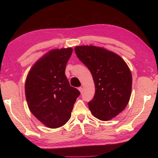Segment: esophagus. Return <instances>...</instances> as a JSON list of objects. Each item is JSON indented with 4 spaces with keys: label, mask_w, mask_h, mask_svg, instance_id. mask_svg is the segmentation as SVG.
<instances>
[{
    "label": "esophagus",
    "mask_w": 158,
    "mask_h": 158,
    "mask_svg": "<svg viewBox=\"0 0 158 158\" xmlns=\"http://www.w3.org/2000/svg\"><path fill=\"white\" fill-rule=\"evenodd\" d=\"M78 90H79V91H80V93H81V92H82V90H83V89H82L81 87H79V89H78Z\"/></svg>",
    "instance_id": "esophagus-1"
}]
</instances>
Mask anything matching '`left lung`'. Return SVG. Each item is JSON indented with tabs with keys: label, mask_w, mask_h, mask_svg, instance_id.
I'll list each match as a JSON object with an SVG mask.
<instances>
[{
	"label": "left lung",
	"mask_w": 158,
	"mask_h": 158,
	"mask_svg": "<svg viewBox=\"0 0 158 158\" xmlns=\"http://www.w3.org/2000/svg\"><path fill=\"white\" fill-rule=\"evenodd\" d=\"M74 51L94 81L95 93L89 102L90 111L100 121H109L129 102L132 84L129 67L119 55L103 47L84 45Z\"/></svg>",
	"instance_id": "obj_1"
}]
</instances>
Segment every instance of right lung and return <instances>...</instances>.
<instances>
[{
  "label": "right lung",
  "instance_id": "right-lung-1",
  "mask_svg": "<svg viewBox=\"0 0 158 158\" xmlns=\"http://www.w3.org/2000/svg\"><path fill=\"white\" fill-rule=\"evenodd\" d=\"M72 53L71 47L50 50L36 61L26 77L25 94L28 108L47 127L65 125L80 95L69 85L65 74Z\"/></svg>",
  "mask_w": 158,
  "mask_h": 158
}]
</instances>
